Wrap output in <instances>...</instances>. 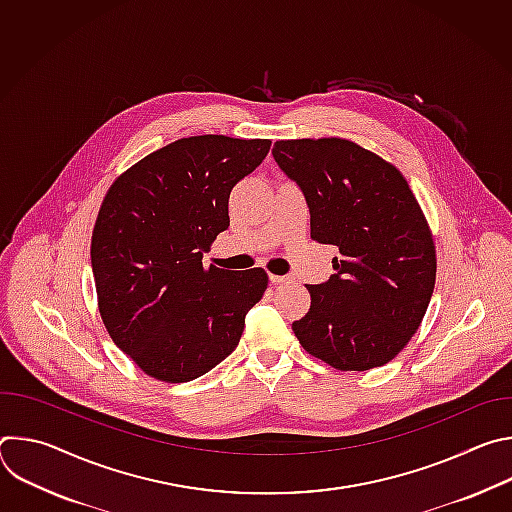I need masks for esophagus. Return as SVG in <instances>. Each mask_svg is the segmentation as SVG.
<instances>
[{
	"label": "esophagus",
	"instance_id": "1",
	"mask_svg": "<svg viewBox=\"0 0 512 512\" xmlns=\"http://www.w3.org/2000/svg\"><path fill=\"white\" fill-rule=\"evenodd\" d=\"M289 277L287 275H275V273H269V281L273 283V285H277V283H285Z\"/></svg>",
	"mask_w": 512,
	"mask_h": 512
}]
</instances>
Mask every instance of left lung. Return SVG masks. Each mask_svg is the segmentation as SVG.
Segmentation results:
<instances>
[{
    "mask_svg": "<svg viewBox=\"0 0 512 512\" xmlns=\"http://www.w3.org/2000/svg\"><path fill=\"white\" fill-rule=\"evenodd\" d=\"M273 158L306 196L312 239L340 253L326 283L306 285L312 304L294 334L338 371L383 367L417 332L435 285L415 194L391 162L350 139H279Z\"/></svg>",
    "mask_w": 512,
    "mask_h": 512,
    "instance_id": "left-lung-1",
    "label": "left lung"
}]
</instances>
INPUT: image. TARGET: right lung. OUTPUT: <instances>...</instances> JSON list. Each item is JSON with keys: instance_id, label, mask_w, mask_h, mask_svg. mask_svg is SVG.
<instances>
[{"instance_id": "right-lung-1", "label": "right lung", "mask_w": 512, "mask_h": 512, "mask_svg": "<svg viewBox=\"0 0 512 512\" xmlns=\"http://www.w3.org/2000/svg\"><path fill=\"white\" fill-rule=\"evenodd\" d=\"M269 148V139L182 137L107 190L91 239L99 312L145 375L188 383L237 348L269 277L204 267L202 255L229 229L231 190Z\"/></svg>"}]
</instances>
